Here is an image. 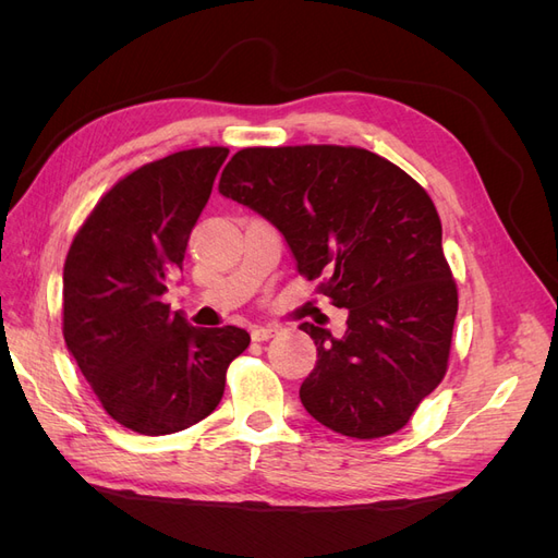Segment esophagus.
Segmentation results:
<instances>
[{
  "label": "esophagus",
  "instance_id": "esophagus-1",
  "mask_svg": "<svg viewBox=\"0 0 558 558\" xmlns=\"http://www.w3.org/2000/svg\"><path fill=\"white\" fill-rule=\"evenodd\" d=\"M279 332V328L277 326H260V328H253L251 330V337L256 342H267L269 337H275Z\"/></svg>",
  "mask_w": 558,
  "mask_h": 558
}]
</instances>
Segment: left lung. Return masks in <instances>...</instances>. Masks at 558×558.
<instances>
[{"label": "left lung", "mask_w": 558, "mask_h": 558, "mask_svg": "<svg viewBox=\"0 0 558 558\" xmlns=\"http://www.w3.org/2000/svg\"><path fill=\"white\" fill-rule=\"evenodd\" d=\"M218 193L267 218L298 272L349 310L344 337L302 324L316 365L305 410L359 440L391 435L442 381L459 293L442 223L421 185L356 146H253L226 165Z\"/></svg>", "instance_id": "1"}]
</instances>
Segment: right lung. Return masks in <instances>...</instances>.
<instances>
[{
	"label": "right lung",
	"mask_w": 558,
	"mask_h": 558,
	"mask_svg": "<svg viewBox=\"0 0 558 558\" xmlns=\"http://www.w3.org/2000/svg\"><path fill=\"white\" fill-rule=\"evenodd\" d=\"M228 158L223 146L142 165L97 202L62 275V332L83 377L118 424L170 435L209 416L246 330L195 328L162 295Z\"/></svg>",
	"instance_id": "obj_1"
}]
</instances>
